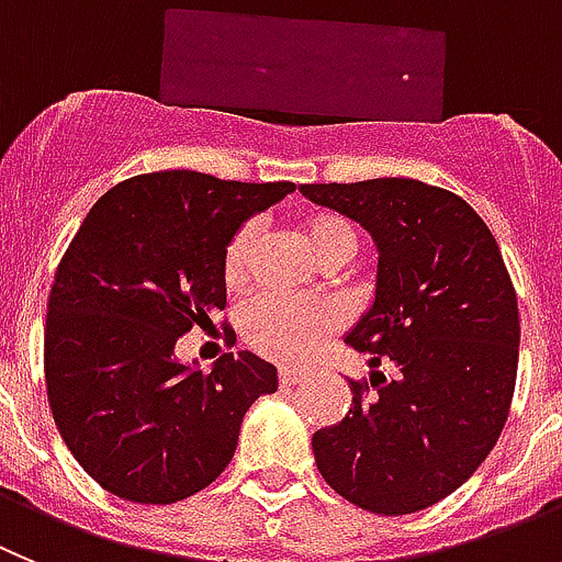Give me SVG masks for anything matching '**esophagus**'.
<instances>
[{
	"label": "esophagus",
	"mask_w": 562,
	"mask_h": 562,
	"mask_svg": "<svg viewBox=\"0 0 562 562\" xmlns=\"http://www.w3.org/2000/svg\"><path fill=\"white\" fill-rule=\"evenodd\" d=\"M277 378H280V386L288 389V386H296V383L305 378V372L302 369H291V367H280L277 369Z\"/></svg>",
	"instance_id": "esophagus-1"
}]
</instances>
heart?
Listing matches in <instances>:
<instances>
[{"instance_id":"b5f03b06","label":"heart","mask_w":562,"mask_h":562,"mask_svg":"<svg viewBox=\"0 0 562 562\" xmlns=\"http://www.w3.org/2000/svg\"><path fill=\"white\" fill-rule=\"evenodd\" d=\"M300 229L313 255L327 266L350 260L358 246L356 226L330 210H313L302 215ZM257 251V226L244 224L224 249L221 277L226 288L237 291L251 277ZM344 307L336 300H288L277 293H260L246 305L240 330L246 344L262 358L277 363H302L344 327Z\"/></svg>"}]
</instances>
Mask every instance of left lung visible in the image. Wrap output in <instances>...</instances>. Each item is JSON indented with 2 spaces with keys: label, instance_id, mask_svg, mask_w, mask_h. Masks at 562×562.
<instances>
[{
  "label": "left lung",
  "instance_id": "8db88e82",
  "mask_svg": "<svg viewBox=\"0 0 562 562\" xmlns=\"http://www.w3.org/2000/svg\"><path fill=\"white\" fill-rule=\"evenodd\" d=\"M375 237V302L347 344L375 372L313 434L325 482L356 507L408 515L462 487L502 437L518 375V296L493 232L417 179L302 184ZM381 362L393 367L386 379Z\"/></svg>",
  "mask_w": 562,
  "mask_h": 562
}]
</instances>
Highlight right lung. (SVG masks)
Wrapping results in <instances>:
<instances>
[{"label": "right lung", "instance_id": "right-lung-1", "mask_svg": "<svg viewBox=\"0 0 562 562\" xmlns=\"http://www.w3.org/2000/svg\"><path fill=\"white\" fill-rule=\"evenodd\" d=\"M293 187L159 170L89 210L49 291L44 378L60 437L103 490L134 504L199 493L235 457L246 408L277 392V369L251 352L201 372L173 347L226 307L237 226Z\"/></svg>", "mask_w": 562, "mask_h": 562}]
</instances>
